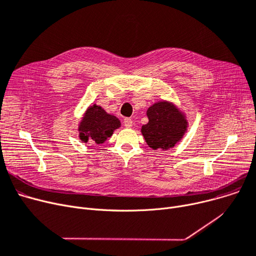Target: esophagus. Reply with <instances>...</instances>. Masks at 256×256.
Listing matches in <instances>:
<instances>
[{"mask_svg":"<svg viewBox=\"0 0 256 256\" xmlns=\"http://www.w3.org/2000/svg\"><path fill=\"white\" fill-rule=\"evenodd\" d=\"M124 126H126V128H130L132 126V120L130 118H124Z\"/></svg>","mask_w":256,"mask_h":256,"instance_id":"obj_1","label":"esophagus"}]
</instances>
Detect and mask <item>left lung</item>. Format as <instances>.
<instances>
[{
  "mask_svg": "<svg viewBox=\"0 0 256 256\" xmlns=\"http://www.w3.org/2000/svg\"><path fill=\"white\" fill-rule=\"evenodd\" d=\"M146 115L148 122L142 126L141 132L150 148L169 150L184 137L188 122L174 104L158 102L148 108Z\"/></svg>",
  "mask_w": 256,
  "mask_h": 256,
  "instance_id": "left-lung-1",
  "label": "left lung"
}]
</instances>
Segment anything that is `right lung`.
I'll list each match as a JSON object with an SVG mask.
<instances>
[{"instance_id":"add662e5","label":"right lung","mask_w":256,"mask_h":256,"mask_svg":"<svg viewBox=\"0 0 256 256\" xmlns=\"http://www.w3.org/2000/svg\"><path fill=\"white\" fill-rule=\"evenodd\" d=\"M117 117L108 114L102 106L92 104L86 110L78 126L80 139L83 142H96L102 144L113 135V132L120 128Z\"/></svg>"}]
</instances>
